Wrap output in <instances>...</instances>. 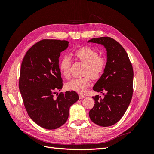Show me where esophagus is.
Instances as JSON below:
<instances>
[{"label":"esophagus","instance_id":"esophagus-1","mask_svg":"<svg viewBox=\"0 0 154 154\" xmlns=\"http://www.w3.org/2000/svg\"><path fill=\"white\" fill-rule=\"evenodd\" d=\"M79 97H80V99H83V98H85V96L82 94H79Z\"/></svg>","mask_w":154,"mask_h":154}]
</instances>
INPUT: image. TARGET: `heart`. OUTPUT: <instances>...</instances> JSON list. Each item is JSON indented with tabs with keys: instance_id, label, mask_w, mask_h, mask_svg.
<instances>
[{
	"instance_id": "obj_1",
	"label": "heart",
	"mask_w": 154,
	"mask_h": 154,
	"mask_svg": "<svg viewBox=\"0 0 154 154\" xmlns=\"http://www.w3.org/2000/svg\"><path fill=\"white\" fill-rule=\"evenodd\" d=\"M75 57L85 63L83 70L84 76L73 78L65 85L66 88L78 93H84L90 86L91 78L93 80H98L104 73L106 67V60L104 57H100L98 53L93 49L85 46L74 51ZM71 59L67 55H64L60 59L58 67L62 75L66 78L70 76V68Z\"/></svg>"
}]
</instances>
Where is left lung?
<instances>
[{
	"label": "left lung",
	"mask_w": 154,
	"mask_h": 154,
	"mask_svg": "<svg viewBox=\"0 0 154 154\" xmlns=\"http://www.w3.org/2000/svg\"><path fill=\"white\" fill-rule=\"evenodd\" d=\"M88 42L101 44L107 51V62L103 75L93 90L103 93V97L93 96L95 104L89 111L92 122L101 127L116 124L125 114L133 94L134 71L123 46L108 36L92 38Z\"/></svg>",
	"instance_id": "1"
}]
</instances>
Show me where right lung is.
Wrapping results in <instances>:
<instances>
[{"instance_id":"1","label":"right lung","mask_w":154,"mask_h":154,"mask_svg":"<svg viewBox=\"0 0 154 154\" xmlns=\"http://www.w3.org/2000/svg\"><path fill=\"white\" fill-rule=\"evenodd\" d=\"M69 43L40 40L27 51L22 62L18 83L25 108L32 120L45 129L62 126L68 119L70 106L79 99L72 91L54 96L63 87L58 58Z\"/></svg>"}]
</instances>
